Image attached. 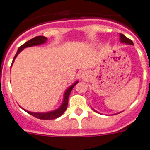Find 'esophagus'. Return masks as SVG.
Instances as JSON below:
<instances>
[{
  "instance_id": "1",
  "label": "esophagus",
  "mask_w": 150,
  "mask_h": 150,
  "mask_svg": "<svg viewBox=\"0 0 150 150\" xmlns=\"http://www.w3.org/2000/svg\"><path fill=\"white\" fill-rule=\"evenodd\" d=\"M86 72H85V71H81V72L79 73V78H80V79H84V78L85 77V76H86Z\"/></svg>"
}]
</instances>
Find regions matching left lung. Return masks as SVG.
I'll return each instance as SVG.
<instances>
[{
	"mask_svg": "<svg viewBox=\"0 0 150 150\" xmlns=\"http://www.w3.org/2000/svg\"><path fill=\"white\" fill-rule=\"evenodd\" d=\"M119 36H120V40L121 42H124V43H125V44H128V45H133V41L129 40V39H128L127 37L124 36V34L120 33V34H119ZM93 110H94V109H93ZM94 110L95 112H97L95 110Z\"/></svg>",
	"mask_w": 150,
	"mask_h": 150,
	"instance_id": "1",
	"label": "left lung"
}]
</instances>
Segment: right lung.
<instances>
[{
  "mask_svg": "<svg viewBox=\"0 0 150 150\" xmlns=\"http://www.w3.org/2000/svg\"><path fill=\"white\" fill-rule=\"evenodd\" d=\"M46 40H47V38L45 37V36H36L34 38L31 39L29 41L25 42L24 44H23L22 46H21L19 47L18 50H17V53L15 55L14 58H13V62H12V65H13V62H14L15 59L17 58V56H18V54L22 51L23 49L26 47H31V46H39V45H41V44L46 43ZM12 66V65H11ZM79 81H76L75 83H73L72 85L70 87H69L66 90H65V93H64V98H63V101L62 103L61 106L59 108L56 109V110H52V111L49 112H45V113H40V112H31L28 111V110H25L23 108V110H25L26 112H27L28 114H30V115L33 116L35 117L38 118V119H41V120H52V119H56V118L59 117L60 116H62L64 112L65 111L66 108H67L68 106V100H69V96L70 93H71V90L75 85H77Z\"/></svg>",
  "mask_w": 150,
  "mask_h": 150,
  "instance_id": "obj_1",
  "label": "right lung"
}]
</instances>
